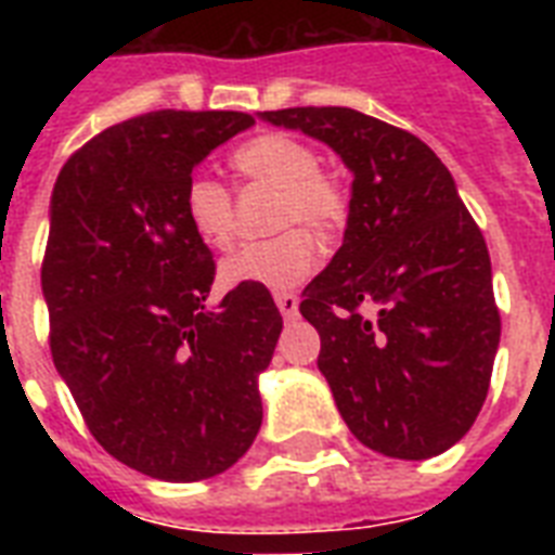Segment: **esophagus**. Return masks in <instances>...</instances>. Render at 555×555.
Here are the masks:
<instances>
[{
	"label": "esophagus",
	"instance_id": "obj_1",
	"mask_svg": "<svg viewBox=\"0 0 555 555\" xmlns=\"http://www.w3.org/2000/svg\"><path fill=\"white\" fill-rule=\"evenodd\" d=\"M276 305H279V311H282V317H285V320H294L296 313H299V296L291 294V291H279Z\"/></svg>",
	"mask_w": 555,
	"mask_h": 555
}]
</instances>
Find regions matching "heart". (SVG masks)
I'll return each mask as SVG.
<instances>
[{
    "instance_id": "b5f03b06",
    "label": "heart",
    "mask_w": 555,
    "mask_h": 555,
    "mask_svg": "<svg viewBox=\"0 0 555 555\" xmlns=\"http://www.w3.org/2000/svg\"><path fill=\"white\" fill-rule=\"evenodd\" d=\"M235 172L247 184L276 190L270 209L273 238L253 242L230 253L221 264L227 285L294 287L317 268L320 242L343 233L348 195L337 178L320 169V155L299 138L264 132L233 152ZM184 216L192 233L209 247H227L235 235L233 192L209 172H195L184 190Z\"/></svg>"
}]
</instances>
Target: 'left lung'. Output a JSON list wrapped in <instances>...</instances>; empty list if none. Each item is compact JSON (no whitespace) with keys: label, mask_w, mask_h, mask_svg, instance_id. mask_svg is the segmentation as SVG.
Masks as SVG:
<instances>
[{"label":"left lung","mask_w":555,"mask_h":555,"mask_svg":"<svg viewBox=\"0 0 555 555\" xmlns=\"http://www.w3.org/2000/svg\"><path fill=\"white\" fill-rule=\"evenodd\" d=\"M261 117L320 138L354 172L343 247L299 305L343 421L388 457L447 452L481 412L501 339L481 227L405 129L346 106Z\"/></svg>","instance_id":"obj_1"}]
</instances>
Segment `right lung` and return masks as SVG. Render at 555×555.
Returning <instances> with one entry per match:
<instances>
[{"label":"right lung","mask_w":555,"mask_h":555,"mask_svg":"<svg viewBox=\"0 0 555 555\" xmlns=\"http://www.w3.org/2000/svg\"><path fill=\"white\" fill-rule=\"evenodd\" d=\"M250 124L244 112L129 117L74 152L51 195L54 365L100 447L160 481L224 473L259 435L256 377L282 313L261 285L207 308L216 259L184 216L192 167Z\"/></svg>","instance_id":"obj_1"}]
</instances>
